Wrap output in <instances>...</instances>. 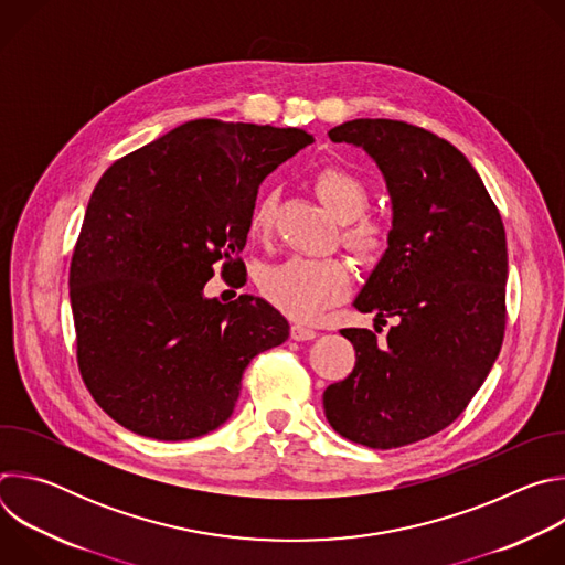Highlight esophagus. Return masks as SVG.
Masks as SVG:
<instances>
[{"label": "esophagus", "mask_w": 565, "mask_h": 565, "mask_svg": "<svg viewBox=\"0 0 565 565\" xmlns=\"http://www.w3.org/2000/svg\"><path fill=\"white\" fill-rule=\"evenodd\" d=\"M290 338L297 340V342H306V340L317 338V331L310 329V327H306V324H299V321H297V324L290 327Z\"/></svg>", "instance_id": "esophagus-1"}]
</instances>
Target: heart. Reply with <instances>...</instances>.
<instances>
[{"instance_id":"1","label":"heart","mask_w":565,"mask_h":565,"mask_svg":"<svg viewBox=\"0 0 565 565\" xmlns=\"http://www.w3.org/2000/svg\"><path fill=\"white\" fill-rule=\"evenodd\" d=\"M312 188L331 214L344 221V246L362 262H377L391 248V227L377 216L364 214L369 205L366 185L342 168H324L312 179ZM277 214V194L266 192L248 216V232L257 238L270 234ZM262 295L284 315L312 319L340 301L353 281L351 268L342 259L290 257L259 270Z\"/></svg>"}]
</instances>
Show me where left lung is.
Listing matches in <instances>:
<instances>
[{"label": "left lung", "instance_id": "8db88e82", "mask_svg": "<svg viewBox=\"0 0 565 565\" xmlns=\"http://www.w3.org/2000/svg\"><path fill=\"white\" fill-rule=\"evenodd\" d=\"M362 147L393 201L391 248L355 308L382 329H344L355 366L324 391L331 427L351 443L395 449L449 427L486 382L505 338L508 241L499 207L462 151L386 118L333 127Z\"/></svg>", "mask_w": 565, "mask_h": 565}]
</instances>
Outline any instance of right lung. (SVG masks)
I'll use <instances>...</instances> for the list:
<instances>
[{"label":"right lung","instance_id":"right-lung-1","mask_svg":"<svg viewBox=\"0 0 565 565\" xmlns=\"http://www.w3.org/2000/svg\"><path fill=\"white\" fill-rule=\"evenodd\" d=\"M312 136L190 120L118 158L75 241V355L98 407L125 429L190 440L234 412L250 360L288 340L264 299L203 297L214 264L238 268L259 183Z\"/></svg>","mask_w":565,"mask_h":565}]
</instances>
